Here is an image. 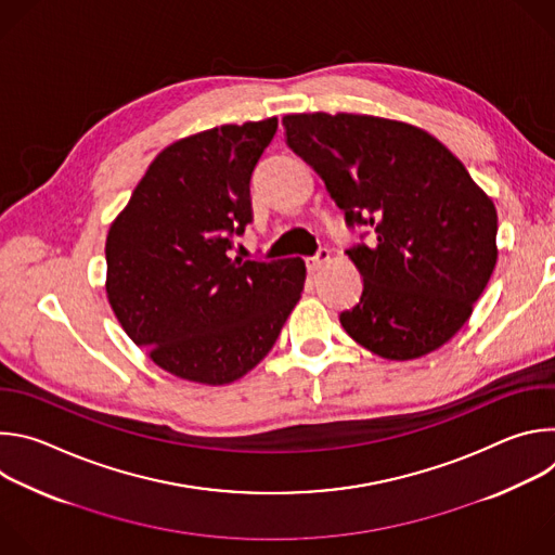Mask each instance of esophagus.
<instances>
[{"instance_id":"esophagus-1","label":"esophagus","mask_w":555,"mask_h":555,"mask_svg":"<svg viewBox=\"0 0 555 555\" xmlns=\"http://www.w3.org/2000/svg\"><path fill=\"white\" fill-rule=\"evenodd\" d=\"M327 261H330V253H327V250H321L315 257H307V259H305V266H307L309 272H319Z\"/></svg>"}]
</instances>
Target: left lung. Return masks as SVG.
Returning <instances> with one entry per match:
<instances>
[{
    "label": "left lung",
    "instance_id": "8db88e82",
    "mask_svg": "<svg viewBox=\"0 0 555 555\" xmlns=\"http://www.w3.org/2000/svg\"><path fill=\"white\" fill-rule=\"evenodd\" d=\"M285 142L319 173L349 225L375 244L347 250L362 276L345 332L386 360L443 347L472 315L496 259V208L428 131L369 114H287Z\"/></svg>",
    "mask_w": 555,
    "mask_h": 555
}]
</instances>
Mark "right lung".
Wrapping results in <instances>:
<instances>
[{"label":"right lung","mask_w":555,"mask_h":555,"mask_svg":"<svg viewBox=\"0 0 555 555\" xmlns=\"http://www.w3.org/2000/svg\"><path fill=\"white\" fill-rule=\"evenodd\" d=\"M276 116L186 135L160 153L109 225L107 300L167 373L208 386L253 371L300 298L305 263L230 259L253 221L250 180Z\"/></svg>","instance_id":"add662e5"}]
</instances>
